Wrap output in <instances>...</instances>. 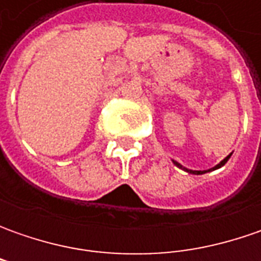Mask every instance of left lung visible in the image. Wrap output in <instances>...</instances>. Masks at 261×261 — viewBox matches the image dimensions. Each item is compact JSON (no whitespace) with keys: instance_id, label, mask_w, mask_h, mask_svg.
Masks as SVG:
<instances>
[{"instance_id":"obj_1","label":"left lung","mask_w":261,"mask_h":261,"mask_svg":"<svg viewBox=\"0 0 261 261\" xmlns=\"http://www.w3.org/2000/svg\"><path fill=\"white\" fill-rule=\"evenodd\" d=\"M229 156H231V154H229L228 156H225V158H224V160H222V161H221V163H219L218 166H215L214 168H209V170H203V171H196V170H189V168H185V167L181 166V164H178L177 161H173V163H174L175 166L178 167V168H183L185 171L190 173V174H205V173H207V171H214V170H216V168H221L222 166H225V163L228 161V160H229Z\"/></svg>"}]
</instances>
